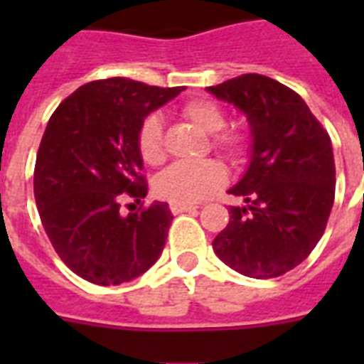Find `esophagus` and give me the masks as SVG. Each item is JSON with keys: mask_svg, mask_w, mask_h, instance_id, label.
<instances>
[{"mask_svg": "<svg viewBox=\"0 0 364 364\" xmlns=\"http://www.w3.org/2000/svg\"><path fill=\"white\" fill-rule=\"evenodd\" d=\"M198 208V205L194 204H176V202H171L170 210L173 215H179V213H187V211H194Z\"/></svg>", "mask_w": 364, "mask_h": 364, "instance_id": "esophagus-1", "label": "esophagus"}]
</instances>
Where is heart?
<instances>
[{"instance_id": "b5f03b06", "label": "heart", "mask_w": 364, "mask_h": 364, "mask_svg": "<svg viewBox=\"0 0 364 364\" xmlns=\"http://www.w3.org/2000/svg\"><path fill=\"white\" fill-rule=\"evenodd\" d=\"M183 115L208 134L221 132L227 122L225 111L215 102L205 98L188 102L183 107ZM213 143L230 159L240 156L245 149V139L240 134H230V132L215 136ZM137 151L145 164L159 166L164 162V128L159 115H149L143 119L137 132ZM225 181H227V170L217 160L177 162L154 179V193L160 198L176 204H196L208 194L221 188Z\"/></svg>"}]
</instances>
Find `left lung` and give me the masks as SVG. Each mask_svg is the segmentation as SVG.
<instances>
[{"instance_id": "left-lung-1", "label": "left lung", "mask_w": 364, "mask_h": 364, "mask_svg": "<svg viewBox=\"0 0 364 364\" xmlns=\"http://www.w3.org/2000/svg\"><path fill=\"white\" fill-rule=\"evenodd\" d=\"M247 117L251 156L228 193L227 228L213 251L232 270L266 279L293 270L321 240L334 204L333 143L299 94L259 73L208 87Z\"/></svg>"}]
</instances>
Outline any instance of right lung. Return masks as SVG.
<instances>
[{"instance_id":"right-lung-1","label":"right lung","mask_w":364,"mask_h":364,"mask_svg":"<svg viewBox=\"0 0 364 364\" xmlns=\"http://www.w3.org/2000/svg\"><path fill=\"white\" fill-rule=\"evenodd\" d=\"M181 90L111 77L77 88L50 117L33 194L53 247L82 279L121 285L159 260L173 219L168 204L121 215V202L147 196L137 132Z\"/></svg>"}]
</instances>
